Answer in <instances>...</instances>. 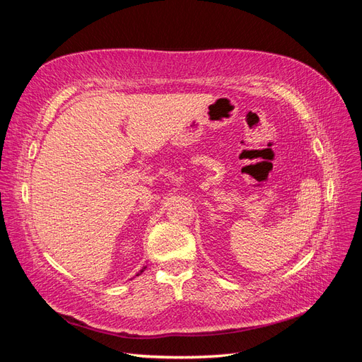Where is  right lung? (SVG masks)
<instances>
[{
    "label": "right lung",
    "instance_id": "obj_1",
    "mask_svg": "<svg viewBox=\"0 0 362 362\" xmlns=\"http://www.w3.org/2000/svg\"><path fill=\"white\" fill-rule=\"evenodd\" d=\"M144 270H145V269H141V270H140V273H141V272H144ZM137 276H139V275H137Z\"/></svg>",
    "mask_w": 362,
    "mask_h": 362
}]
</instances>
